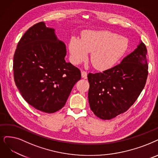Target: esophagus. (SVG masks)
<instances>
[{"label": "esophagus", "mask_w": 158, "mask_h": 158, "mask_svg": "<svg viewBox=\"0 0 158 158\" xmlns=\"http://www.w3.org/2000/svg\"><path fill=\"white\" fill-rule=\"evenodd\" d=\"M81 77H82L83 78H85V79L87 78V73L85 71H81Z\"/></svg>", "instance_id": "34e87169"}]
</instances>
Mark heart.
<instances>
[{
    "mask_svg": "<svg viewBox=\"0 0 158 158\" xmlns=\"http://www.w3.org/2000/svg\"><path fill=\"white\" fill-rule=\"evenodd\" d=\"M128 48L127 37L109 31H84L80 40L73 37L69 43L73 64H81L87 58L88 52H91V64L100 71L113 67L127 53Z\"/></svg>",
    "mask_w": 158,
    "mask_h": 158,
    "instance_id": "b5f03b06",
    "label": "heart"
}]
</instances>
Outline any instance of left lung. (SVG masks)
<instances>
[{"mask_svg": "<svg viewBox=\"0 0 158 158\" xmlns=\"http://www.w3.org/2000/svg\"><path fill=\"white\" fill-rule=\"evenodd\" d=\"M147 50L139 45L119 64L102 73H89L88 99L91 111L110 120L127 111L139 96L148 77Z\"/></svg>", "mask_w": 158, "mask_h": 158, "instance_id": "8db88e82", "label": "left lung"}]
</instances>
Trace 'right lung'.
Returning <instances> with one entry per match:
<instances>
[{
  "label": "right lung",
  "instance_id": "right-lung-1",
  "mask_svg": "<svg viewBox=\"0 0 158 158\" xmlns=\"http://www.w3.org/2000/svg\"><path fill=\"white\" fill-rule=\"evenodd\" d=\"M65 43L44 22L30 27L19 41L14 56L15 85L22 97L35 109L52 113L61 109L80 69L65 60Z\"/></svg>",
  "mask_w": 158,
  "mask_h": 158
}]
</instances>
